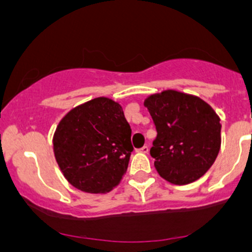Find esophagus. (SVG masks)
Here are the masks:
<instances>
[{
	"instance_id": "esophagus-1",
	"label": "esophagus",
	"mask_w": 252,
	"mask_h": 252,
	"mask_svg": "<svg viewBox=\"0 0 252 252\" xmlns=\"http://www.w3.org/2000/svg\"><path fill=\"white\" fill-rule=\"evenodd\" d=\"M138 152L139 153H144V154H147L148 152H149V147L148 145H144V147H142L140 149H138Z\"/></svg>"
}]
</instances>
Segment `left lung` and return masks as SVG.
I'll return each mask as SVG.
<instances>
[{
    "label": "left lung",
    "instance_id": "obj_1",
    "mask_svg": "<svg viewBox=\"0 0 252 252\" xmlns=\"http://www.w3.org/2000/svg\"><path fill=\"white\" fill-rule=\"evenodd\" d=\"M144 105L158 131L150 154L159 175L175 185L200 179L221 147L218 113L200 97L174 89L150 94Z\"/></svg>",
    "mask_w": 252,
    "mask_h": 252
}]
</instances>
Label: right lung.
<instances>
[{
    "mask_svg": "<svg viewBox=\"0 0 252 252\" xmlns=\"http://www.w3.org/2000/svg\"><path fill=\"white\" fill-rule=\"evenodd\" d=\"M131 129L119 102L98 97L72 108L53 134V153L74 188L105 194L122 182L133 152Z\"/></svg>",
    "mask_w": 252,
    "mask_h": 252,
    "instance_id": "right-lung-1",
    "label": "right lung"
}]
</instances>
